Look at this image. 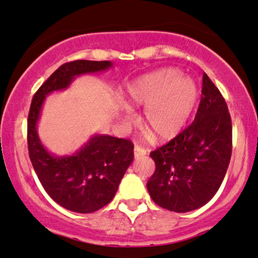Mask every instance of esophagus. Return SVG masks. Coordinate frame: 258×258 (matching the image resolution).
<instances>
[{
  "instance_id": "esophagus-1",
  "label": "esophagus",
  "mask_w": 258,
  "mask_h": 258,
  "mask_svg": "<svg viewBox=\"0 0 258 258\" xmlns=\"http://www.w3.org/2000/svg\"><path fill=\"white\" fill-rule=\"evenodd\" d=\"M146 154H147V151L145 150L144 147L138 146V145H136V146L134 147V157H135V158H140V157L146 156Z\"/></svg>"
}]
</instances>
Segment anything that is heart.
I'll return each instance as SVG.
<instances>
[{"label":"heart","instance_id":"1","mask_svg":"<svg viewBox=\"0 0 258 258\" xmlns=\"http://www.w3.org/2000/svg\"><path fill=\"white\" fill-rule=\"evenodd\" d=\"M196 81L177 69H160L126 87L129 106H145L142 125L156 140L168 141L182 132L198 101ZM130 116L132 110L126 107Z\"/></svg>","mask_w":258,"mask_h":258}]
</instances>
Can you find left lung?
<instances>
[{
  "label": "left lung",
  "mask_w": 258,
  "mask_h": 258,
  "mask_svg": "<svg viewBox=\"0 0 258 258\" xmlns=\"http://www.w3.org/2000/svg\"><path fill=\"white\" fill-rule=\"evenodd\" d=\"M150 156L156 171L147 189L160 208L187 213L216 195L232 156V120L222 94L207 74L193 123Z\"/></svg>",
  "instance_id": "left-lung-1"
}]
</instances>
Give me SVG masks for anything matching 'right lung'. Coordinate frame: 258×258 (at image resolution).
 Returning a JSON list of instances; mask_svg holds the SVG:
<instances>
[{"label":"right lung","mask_w":258,"mask_h":258,"mask_svg":"<svg viewBox=\"0 0 258 258\" xmlns=\"http://www.w3.org/2000/svg\"><path fill=\"white\" fill-rule=\"evenodd\" d=\"M112 68L111 61L76 60L60 66L33 95L27 118V147L33 169L45 192L60 207L90 214L107 205L126 169L134 159L130 140L93 135L72 156L57 157L45 150L37 134V123L45 96L70 87L77 76Z\"/></svg>","instance_id":"1"}]
</instances>
